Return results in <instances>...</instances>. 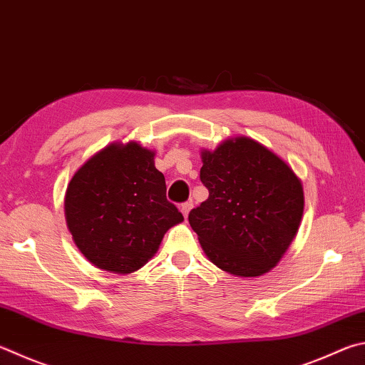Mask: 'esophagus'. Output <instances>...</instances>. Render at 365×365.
<instances>
[{
    "instance_id": "obj_1",
    "label": "esophagus",
    "mask_w": 365,
    "mask_h": 365,
    "mask_svg": "<svg viewBox=\"0 0 365 365\" xmlns=\"http://www.w3.org/2000/svg\"><path fill=\"white\" fill-rule=\"evenodd\" d=\"M191 207H193V205H191V202H185V204H182V205H180V210H182V214H183V217H185V218L188 217Z\"/></svg>"
}]
</instances>
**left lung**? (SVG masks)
I'll use <instances>...</instances> for the list:
<instances>
[{"instance_id":"8db88e82","label":"left lung","mask_w":365,"mask_h":365,"mask_svg":"<svg viewBox=\"0 0 365 365\" xmlns=\"http://www.w3.org/2000/svg\"><path fill=\"white\" fill-rule=\"evenodd\" d=\"M209 197L188 222L209 260L237 277L273 269L300 227L304 195L294 169L254 138H227L201 150Z\"/></svg>"}]
</instances>
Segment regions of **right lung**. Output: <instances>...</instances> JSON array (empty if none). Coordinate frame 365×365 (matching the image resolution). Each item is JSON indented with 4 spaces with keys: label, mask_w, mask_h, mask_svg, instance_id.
Masks as SVG:
<instances>
[{
    "label": "right lung",
    "mask_w": 365,
    "mask_h": 365,
    "mask_svg": "<svg viewBox=\"0 0 365 365\" xmlns=\"http://www.w3.org/2000/svg\"><path fill=\"white\" fill-rule=\"evenodd\" d=\"M155 150L113 142L79 168L65 193V220L76 247L98 269L129 274L153 257L183 215L165 200Z\"/></svg>",
    "instance_id": "add662e5"
}]
</instances>
